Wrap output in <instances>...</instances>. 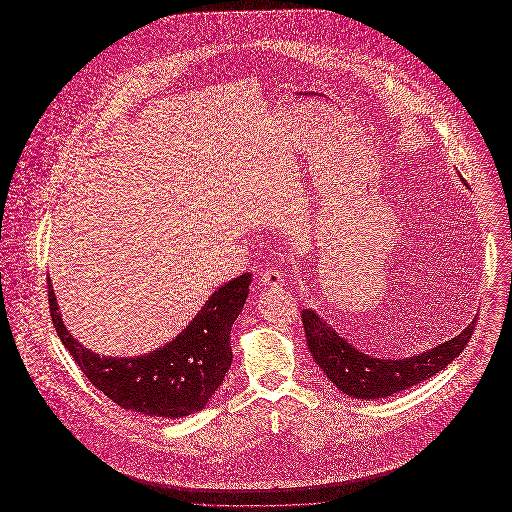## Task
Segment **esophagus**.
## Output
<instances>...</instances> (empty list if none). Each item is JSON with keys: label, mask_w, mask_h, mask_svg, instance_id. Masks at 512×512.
<instances>
[{"label": "esophagus", "mask_w": 512, "mask_h": 512, "mask_svg": "<svg viewBox=\"0 0 512 512\" xmlns=\"http://www.w3.org/2000/svg\"><path fill=\"white\" fill-rule=\"evenodd\" d=\"M259 282H261L263 286H270V288H280V286H284V278H282V272L272 267L265 268V270L261 272V276H259Z\"/></svg>", "instance_id": "esophagus-1"}]
</instances>
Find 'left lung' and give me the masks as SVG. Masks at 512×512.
I'll return each instance as SVG.
<instances>
[{"label": "left lung", "instance_id": "8db88e82", "mask_svg": "<svg viewBox=\"0 0 512 512\" xmlns=\"http://www.w3.org/2000/svg\"><path fill=\"white\" fill-rule=\"evenodd\" d=\"M301 318L309 351L328 380L336 384L341 393L365 401L409 390L411 386L438 374L463 353L464 345L476 326V320H472L459 336L443 341L420 355L407 359H378L343 340L313 309L301 311Z\"/></svg>", "mask_w": 512, "mask_h": 512}]
</instances>
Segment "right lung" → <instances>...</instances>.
<instances>
[{
  "mask_svg": "<svg viewBox=\"0 0 512 512\" xmlns=\"http://www.w3.org/2000/svg\"><path fill=\"white\" fill-rule=\"evenodd\" d=\"M249 284L245 272L220 286L174 340L140 357H99L78 343L63 324L48 278L49 311L78 368L111 401L134 413L182 418L205 409L232 365L230 330Z\"/></svg>",
  "mask_w": 512,
  "mask_h": 512,
  "instance_id": "add662e5",
  "label": "right lung"
}]
</instances>
